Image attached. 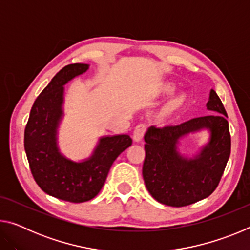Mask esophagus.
<instances>
[{
  "label": "esophagus",
  "mask_w": 250,
  "mask_h": 250,
  "mask_svg": "<svg viewBox=\"0 0 250 250\" xmlns=\"http://www.w3.org/2000/svg\"><path fill=\"white\" fill-rule=\"evenodd\" d=\"M146 131V124H139L133 130V140L135 142L141 141L142 138L145 137Z\"/></svg>",
  "instance_id": "1"
}]
</instances>
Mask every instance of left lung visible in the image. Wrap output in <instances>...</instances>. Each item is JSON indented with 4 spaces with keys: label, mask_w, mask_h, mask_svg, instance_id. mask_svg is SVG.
Returning a JSON list of instances; mask_svg holds the SVG:
<instances>
[{
    "label": "left lung",
    "mask_w": 250,
    "mask_h": 250,
    "mask_svg": "<svg viewBox=\"0 0 250 250\" xmlns=\"http://www.w3.org/2000/svg\"><path fill=\"white\" fill-rule=\"evenodd\" d=\"M207 109L215 113L177 125L150 126L145 135L143 180L152 197L164 205H191L209 196L221 182L230 154V133L226 110L215 90H210ZM204 127L211 131L209 145L195 159L183 158L177 152L178 139Z\"/></svg>",
    "instance_id": "1"
}]
</instances>
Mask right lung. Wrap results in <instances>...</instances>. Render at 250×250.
Returning <instances> with one entry per match:
<instances>
[{
  "mask_svg": "<svg viewBox=\"0 0 250 250\" xmlns=\"http://www.w3.org/2000/svg\"><path fill=\"white\" fill-rule=\"evenodd\" d=\"M88 67L70 64L54 76L34 103L24 132L25 152L37 185L48 195L70 203L87 202L98 195L112 163L132 145L126 134L101 138L91 158L79 163L59 153L56 132L62 115L64 84Z\"/></svg>",
  "mask_w": 250,
  "mask_h": 250,
  "instance_id": "right-lung-1",
  "label": "right lung"
}]
</instances>
